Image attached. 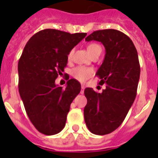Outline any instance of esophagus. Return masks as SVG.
Instances as JSON below:
<instances>
[{
    "label": "esophagus",
    "mask_w": 158,
    "mask_h": 158,
    "mask_svg": "<svg viewBox=\"0 0 158 158\" xmlns=\"http://www.w3.org/2000/svg\"><path fill=\"white\" fill-rule=\"evenodd\" d=\"M84 89H85V86H84V84H82V85H81V94H84Z\"/></svg>",
    "instance_id": "34e87169"
}]
</instances>
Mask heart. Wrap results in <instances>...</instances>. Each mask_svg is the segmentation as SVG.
<instances>
[{
	"label": "heart",
	"instance_id": "heart-1",
	"mask_svg": "<svg viewBox=\"0 0 158 158\" xmlns=\"http://www.w3.org/2000/svg\"><path fill=\"white\" fill-rule=\"evenodd\" d=\"M87 50H88L89 53L92 56H94V55L101 54L102 52L101 46L97 44V43L89 44L87 47ZM73 53H74V51H69V52L67 55L68 60H71ZM93 74H94V69H91V68H88V67L78 66L72 70V75H73V77L75 79H77L78 81L80 82L86 81L87 79L90 78Z\"/></svg>",
	"mask_w": 158,
	"mask_h": 158
}]
</instances>
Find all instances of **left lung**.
<instances>
[{"label":"left lung","mask_w":158,"mask_h":158,"mask_svg":"<svg viewBox=\"0 0 158 158\" xmlns=\"http://www.w3.org/2000/svg\"><path fill=\"white\" fill-rule=\"evenodd\" d=\"M85 40L101 42L105 48V58L96 75L106 89L102 94L85 89L84 120L93 134L107 135L122 124L135 101L140 75L138 52L132 40L115 29L95 31Z\"/></svg>","instance_id":"obj_1"}]
</instances>
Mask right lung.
<instances>
[{"mask_svg": "<svg viewBox=\"0 0 158 158\" xmlns=\"http://www.w3.org/2000/svg\"><path fill=\"white\" fill-rule=\"evenodd\" d=\"M87 33L43 29L35 33L23 48L19 60V92L26 113L34 127L46 135L64 129L70 104L81 90L76 79L65 89L55 80L66 66L67 55Z\"/></svg>", "mask_w": 158, "mask_h": 158, "instance_id": "1", "label": "right lung"}]
</instances>
